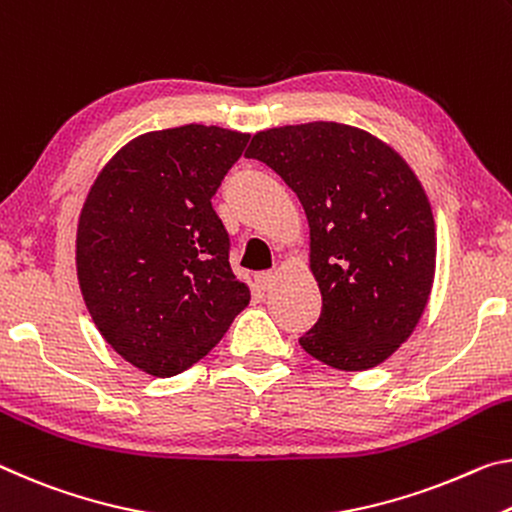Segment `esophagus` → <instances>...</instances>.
Listing matches in <instances>:
<instances>
[{
  "mask_svg": "<svg viewBox=\"0 0 512 512\" xmlns=\"http://www.w3.org/2000/svg\"><path fill=\"white\" fill-rule=\"evenodd\" d=\"M255 282H257V287L262 289V291H271L275 287V282H278V273H275V271H262V273L255 275Z\"/></svg>",
  "mask_w": 512,
  "mask_h": 512,
  "instance_id": "1",
  "label": "esophagus"
}]
</instances>
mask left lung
Returning a JSON list of instances; mask_svg holds the SVG:
<instances>
[{"mask_svg": "<svg viewBox=\"0 0 512 512\" xmlns=\"http://www.w3.org/2000/svg\"><path fill=\"white\" fill-rule=\"evenodd\" d=\"M246 157L291 186L310 223L323 307L300 346L342 371L385 362L417 328L435 278L433 209L417 175L373 134L323 120L257 132Z\"/></svg>", "mask_w": 512, "mask_h": 512, "instance_id": "1", "label": "left lung"}]
</instances>
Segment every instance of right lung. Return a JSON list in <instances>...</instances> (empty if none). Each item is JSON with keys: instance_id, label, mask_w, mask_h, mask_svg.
Returning <instances> with one entry per match:
<instances>
[{"instance_id": "right-lung-1", "label": "right lung", "mask_w": 512, "mask_h": 512, "mask_svg": "<svg viewBox=\"0 0 512 512\" xmlns=\"http://www.w3.org/2000/svg\"><path fill=\"white\" fill-rule=\"evenodd\" d=\"M248 139L214 125L136 136L100 170L81 207V296L113 351L150 376L200 362L250 303L212 207Z\"/></svg>"}]
</instances>
